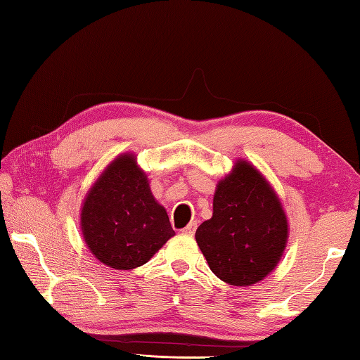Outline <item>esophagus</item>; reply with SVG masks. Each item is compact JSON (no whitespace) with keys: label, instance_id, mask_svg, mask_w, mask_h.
Instances as JSON below:
<instances>
[{"label":"esophagus","instance_id":"obj_1","mask_svg":"<svg viewBox=\"0 0 360 360\" xmlns=\"http://www.w3.org/2000/svg\"><path fill=\"white\" fill-rule=\"evenodd\" d=\"M195 230H197V224H195V222H191V224L187 225L186 229H182L181 231H182V233H184V235H193V233H195Z\"/></svg>","mask_w":360,"mask_h":360}]
</instances>
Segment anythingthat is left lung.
<instances>
[{
    "instance_id": "8db88e82",
    "label": "left lung",
    "mask_w": 360,
    "mask_h": 360,
    "mask_svg": "<svg viewBox=\"0 0 360 360\" xmlns=\"http://www.w3.org/2000/svg\"><path fill=\"white\" fill-rule=\"evenodd\" d=\"M288 238L276 191L251 162L238 158L217 182L211 219L195 231L211 271L230 285H252L278 266Z\"/></svg>"
}]
</instances>
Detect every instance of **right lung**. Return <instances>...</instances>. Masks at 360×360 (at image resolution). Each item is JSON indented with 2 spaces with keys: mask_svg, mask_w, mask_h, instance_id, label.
Returning a JSON list of instances; mask_svg holds the SVG:
<instances>
[{
  "mask_svg": "<svg viewBox=\"0 0 360 360\" xmlns=\"http://www.w3.org/2000/svg\"><path fill=\"white\" fill-rule=\"evenodd\" d=\"M81 231L90 252L114 270H133L174 236L133 152L114 158L85 193Z\"/></svg>",
  "mask_w": 360,
  "mask_h": 360,
  "instance_id": "right-lung-1",
  "label": "right lung"
}]
</instances>
